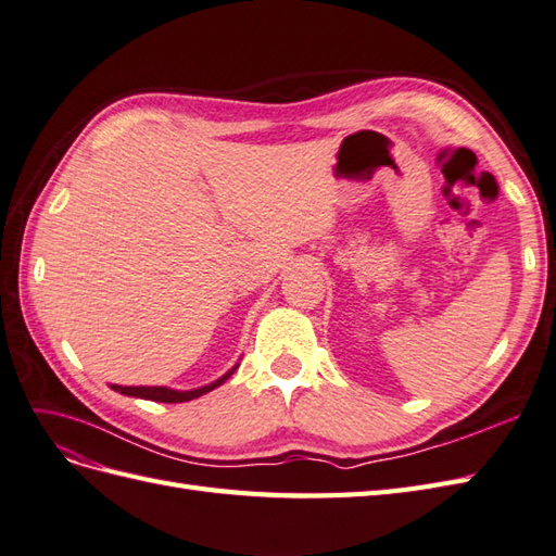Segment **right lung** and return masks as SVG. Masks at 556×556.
I'll return each mask as SVG.
<instances>
[{
    "mask_svg": "<svg viewBox=\"0 0 556 556\" xmlns=\"http://www.w3.org/2000/svg\"><path fill=\"white\" fill-rule=\"evenodd\" d=\"M237 366H239V364H235V366L230 368V371H227L225 376H220L218 380H213V382H208V386L194 388V390H174V388H164V386H154V388H146V386H140V388L110 386V388L115 390V392H119V394H126V396H138V400L164 402V404H180V402L197 400V396H202V394H206V392H211V390H216L218 386H223V382L237 371Z\"/></svg>",
    "mask_w": 556,
    "mask_h": 556,
    "instance_id": "add662e5",
    "label": "right lung"
}]
</instances>
